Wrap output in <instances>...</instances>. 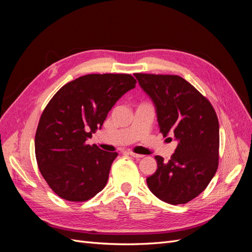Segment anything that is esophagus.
Returning a JSON list of instances; mask_svg holds the SVG:
<instances>
[{
	"mask_svg": "<svg viewBox=\"0 0 252 252\" xmlns=\"http://www.w3.org/2000/svg\"><path fill=\"white\" fill-rule=\"evenodd\" d=\"M128 154H129V155H130L131 157L135 158H143V157H144L143 155H139V154H135V152H133V151H128Z\"/></svg>",
	"mask_w": 252,
	"mask_h": 252,
	"instance_id": "34e87169",
	"label": "esophagus"
}]
</instances>
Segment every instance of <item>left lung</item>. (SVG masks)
Here are the masks:
<instances>
[{
    "label": "left lung",
    "mask_w": 252,
    "mask_h": 252,
    "mask_svg": "<svg viewBox=\"0 0 252 252\" xmlns=\"http://www.w3.org/2000/svg\"><path fill=\"white\" fill-rule=\"evenodd\" d=\"M157 107L159 132L179 141L167 163L156 156L157 171L146 182L150 191L171 205L186 204L208 186L219 166V120L213 106L179 75L134 73Z\"/></svg>",
    "instance_id": "obj_1"
}]
</instances>
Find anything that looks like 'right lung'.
Returning <instances> with one entry per match:
<instances>
[{
	"label": "right lung",
	"instance_id": "1",
	"mask_svg": "<svg viewBox=\"0 0 252 252\" xmlns=\"http://www.w3.org/2000/svg\"><path fill=\"white\" fill-rule=\"evenodd\" d=\"M135 84L127 73L86 74L67 83L45 107L35 132V158L43 178L60 197L85 202L107 184L118 152L86 141Z\"/></svg>",
	"mask_w": 252,
	"mask_h": 252
}]
</instances>
